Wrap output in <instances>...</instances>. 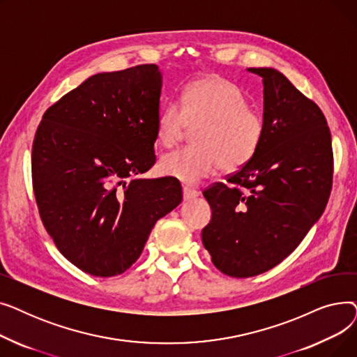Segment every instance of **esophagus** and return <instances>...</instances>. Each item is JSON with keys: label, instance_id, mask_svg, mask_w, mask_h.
<instances>
[{"label": "esophagus", "instance_id": "obj_1", "mask_svg": "<svg viewBox=\"0 0 357 357\" xmlns=\"http://www.w3.org/2000/svg\"><path fill=\"white\" fill-rule=\"evenodd\" d=\"M199 195V192L197 190H192L190 188V186H183V199L185 201H190V199H194Z\"/></svg>", "mask_w": 357, "mask_h": 357}]
</instances>
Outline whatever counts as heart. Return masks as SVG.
<instances>
[{
    "label": "heart",
    "instance_id": "1",
    "mask_svg": "<svg viewBox=\"0 0 357 357\" xmlns=\"http://www.w3.org/2000/svg\"><path fill=\"white\" fill-rule=\"evenodd\" d=\"M195 146L166 153L159 169L165 176L185 185H197L218 167L238 171L257 153L266 123L238 86L220 75H205L185 85L181 104H167L156 121V139L172 147L188 127Z\"/></svg>",
    "mask_w": 357,
    "mask_h": 357
}]
</instances>
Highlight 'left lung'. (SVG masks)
<instances>
[{"label": "left lung", "mask_w": 357, "mask_h": 357, "mask_svg": "<svg viewBox=\"0 0 357 357\" xmlns=\"http://www.w3.org/2000/svg\"><path fill=\"white\" fill-rule=\"evenodd\" d=\"M264 79L266 131L255 158L204 191L213 210L202 245L233 278L264 273L289 256L321 217L331 191L333 149L318 105L273 68Z\"/></svg>", "instance_id": "left-lung-1"}]
</instances>
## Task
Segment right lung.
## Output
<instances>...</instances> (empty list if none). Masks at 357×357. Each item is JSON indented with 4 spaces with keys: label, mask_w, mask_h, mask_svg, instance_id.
<instances>
[{
    "label": "right lung",
    "mask_w": 357,
    "mask_h": 357,
    "mask_svg": "<svg viewBox=\"0 0 357 357\" xmlns=\"http://www.w3.org/2000/svg\"><path fill=\"white\" fill-rule=\"evenodd\" d=\"M160 92L153 63L97 73L49 107L37 127V207L56 248L85 273L126 272L156 221L182 201L176 179L139 178L156 160Z\"/></svg>",
    "instance_id": "obj_1"
}]
</instances>
